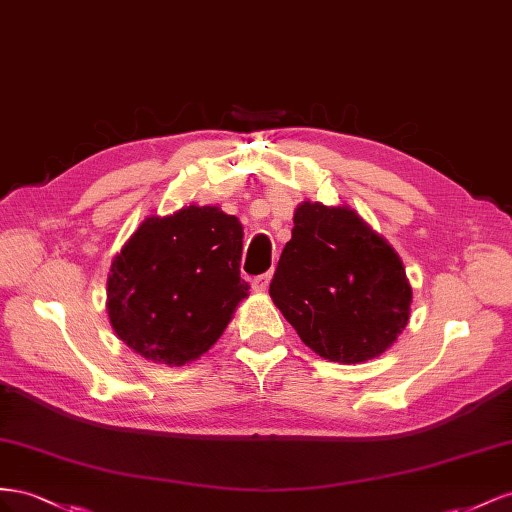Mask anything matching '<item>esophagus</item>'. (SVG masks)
<instances>
[{"label": "esophagus", "instance_id": "obj_1", "mask_svg": "<svg viewBox=\"0 0 512 512\" xmlns=\"http://www.w3.org/2000/svg\"><path fill=\"white\" fill-rule=\"evenodd\" d=\"M270 274H259L253 279V289L257 291V294H264V291H268V285H270Z\"/></svg>", "mask_w": 512, "mask_h": 512}]
</instances>
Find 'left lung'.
<instances>
[{
    "instance_id": "1",
    "label": "left lung",
    "mask_w": 512,
    "mask_h": 512,
    "mask_svg": "<svg viewBox=\"0 0 512 512\" xmlns=\"http://www.w3.org/2000/svg\"><path fill=\"white\" fill-rule=\"evenodd\" d=\"M270 296L306 347L330 362H367L397 341L412 287L401 257L347 206L294 212Z\"/></svg>"
}]
</instances>
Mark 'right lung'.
Instances as JSON below:
<instances>
[{
	"mask_svg": "<svg viewBox=\"0 0 512 512\" xmlns=\"http://www.w3.org/2000/svg\"><path fill=\"white\" fill-rule=\"evenodd\" d=\"M242 225L218 206L148 216L111 261L107 311L115 334L145 360H197L248 296Z\"/></svg>",
	"mask_w": 512,
	"mask_h": 512,
	"instance_id": "add662e5",
	"label": "right lung"
}]
</instances>
